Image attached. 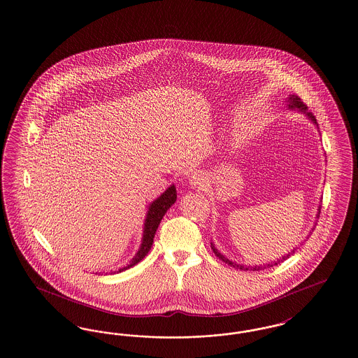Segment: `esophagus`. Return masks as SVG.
<instances>
[{"label": "esophagus", "instance_id": "esophagus-1", "mask_svg": "<svg viewBox=\"0 0 358 358\" xmlns=\"http://www.w3.org/2000/svg\"><path fill=\"white\" fill-rule=\"evenodd\" d=\"M189 182H190V185L193 186V187H202V186L205 185L206 180H205V177L201 173H194L190 177Z\"/></svg>", "mask_w": 358, "mask_h": 358}]
</instances>
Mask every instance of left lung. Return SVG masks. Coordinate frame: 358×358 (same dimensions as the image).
<instances>
[{
	"instance_id": "left-lung-1",
	"label": "left lung",
	"mask_w": 358,
	"mask_h": 358,
	"mask_svg": "<svg viewBox=\"0 0 358 358\" xmlns=\"http://www.w3.org/2000/svg\"><path fill=\"white\" fill-rule=\"evenodd\" d=\"M287 106H289V109H299L300 112H302L303 115H308V118L309 120H312L313 122H315V125H317V120H315V115H312L310 112H308V106L301 101L300 97L299 96H296V94H290L289 97H287ZM318 127V125H317ZM320 213H321V209H320V206H318V213H317V218L320 217ZM212 245V249H213V252H215V256L220 258V259H222L225 264H228L230 266H234V268H237V269H241V271H262V269H266V268H272L274 265H278L280 262H282V261H285L286 258L290 257V255H293L296 250H297V248H294L293 250H290L287 255H285L284 257L280 258V259H277V261H274V262H269V264H266V265H259V266H243V265H240V264H236V262H233V261H230L227 257H224L217 249L215 248V245L213 243H210Z\"/></svg>"
}]
</instances>
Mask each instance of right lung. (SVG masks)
I'll list each match as a JSON object with an SVG mask.
<instances>
[{
  "label": "right lung",
  "mask_w": 358,
  "mask_h": 358,
  "mask_svg": "<svg viewBox=\"0 0 358 358\" xmlns=\"http://www.w3.org/2000/svg\"><path fill=\"white\" fill-rule=\"evenodd\" d=\"M176 200H177L176 186L171 185L158 197L157 200H155L150 203L148 215H146V218H145V224H143L141 246H140L138 252L136 253V256L129 262L128 265L121 268L120 271H117V273L124 272V271H127L129 268L134 266L136 264H138L148 255V252L150 250V248L153 245V238H155L156 230H157L162 217L168 212V209L172 206Z\"/></svg>",
  "instance_id": "obj_1"
}]
</instances>
